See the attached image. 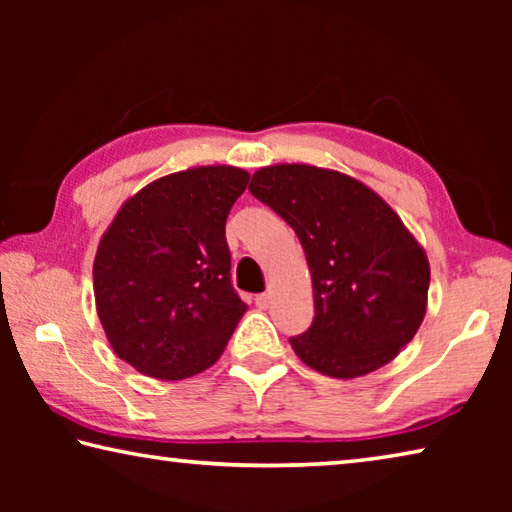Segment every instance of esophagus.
Here are the masks:
<instances>
[{"label":"esophagus","mask_w":512,"mask_h":512,"mask_svg":"<svg viewBox=\"0 0 512 512\" xmlns=\"http://www.w3.org/2000/svg\"><path fill=\"white\" fill-rule=\"evenodd\" d=\"M255 305L259 309H268L271 307V296H268V293H259V296L255 298Z\"/></svg>","instance_id":"1"}]
</instances>
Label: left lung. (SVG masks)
<instances>
[{"instance_id":"obj_1","label":"left lung","mask_w":512,"mask_h":512,"mask_svg":"<svg viewBox=\"0 0 512 512\" xmlns=\"http://www.w3.org/2000/svg\"><path fill=\"white\" fill-rule=\"evenodd\" d=\"M248 192L296 232L314 280V320L291 336L323 375L352 379L386 366L427 311L429 262L391 207L343 173L309 164L259 169Z\"/></svg>"}]
</instances>
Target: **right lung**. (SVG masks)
Listing matches in <instances>:
<instances>
[{
  "mask_svg": "<svg viewBox=\"0 0 512 512\" xmlns=\"http://www.w3.org/2000/svg\"><path fill=\"white\" fill-rule=\"evenodd\" d=\"M250 176L198 167L144 187L121 207L94 259V298L121 361L185 379L221 357L246 305L232 287L225 219Z\"/></svg>",
  "mask_w": 512,
  "mask_h": 512,
  "instance_id": "right-lung-1",
  "label": "right lung"
}]
</instances>
